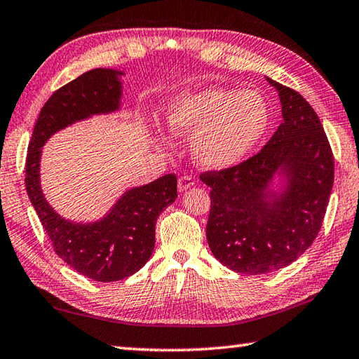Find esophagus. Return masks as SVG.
<instances>
[{
    "instance_id": "esophagus-1",
    "label": "esophagus",
    "mask_w": 359,
    "mask_h": 359,
    "mask_svg": "<svg viewBox=\"0 0 359 359\" xmlns=\"http://www.w3.org/2000/svg\"><path fill=\"white\" fill-rule=\"evenodd\" d=\"M193 185H194L193 175L185 174V175H180V177H179V185H177V188H179L180 193L185 191V189H188L189 187H193Z\"/></svg>"
}]
</instances>
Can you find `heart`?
<instances>
[{
  "label": "heart",
  "instance_id": "b5f03b06",
  "mask_svg": "<svg viewBox=\"0 0 359 359\" xmlns=\"http://www.w3.org/2000/svg\"><path fill=\"white\" fill-rule=\"evenodd\" d=\"M271 111L257 90L203 88L168 105L166 126L174 135H194V158L207 168L240 163L269 128Z\"/></svg>",
  "mask_w": 359,
  "mask_h": 359
}]
</instances>
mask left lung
I'll return each mask as SVG.
<instances>
[{
    "mask_svg": "<svg viewBox=\"0 0 359 359\" xmlns=\"http://www.w3.org/2000/svg\"><path fill=\"white\" fill-rule=\"evenodd\" d=\"M282 101L283 123L255 156L201 172L212 199L207 241L229 269L258 276L282 269L313 244L333 188L334 158L319 116L299 91L269 79ZM280 167L290 189L273 203L264 189Z\"/></svg>",
    "mask_w": 359,
    "mask_h": 359,
    "instance_id": "8db88e82",
    "label": "left lung"
}]
</instances>
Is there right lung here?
I'll list each match as a JSON object with an SVG mask.
<instances>
[{
    "instance_id": "1",
    "label": "right lung",
    "mask_w": 359,
    "mask_h": 359,
    "mask_svg": "<svg viewBox=\"0 0 359 359\" xmlns=\"http://www.w3.org/2000/svg\"><path fill=\"white\" fill-rule=\"evenodd\" d=\"M116 74L95 68L55 90L40 110L26 157V191L54 252L69 268L96 282H116L143 268L156 244L157 217L177 198V177L166 174L126 193L102 221L74 224L55 213L41 194V146L68 124L116 110L121 97Z\"/></svg>"
}]
</instances>
